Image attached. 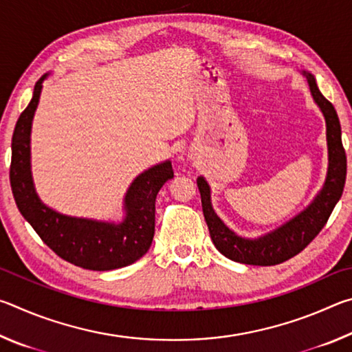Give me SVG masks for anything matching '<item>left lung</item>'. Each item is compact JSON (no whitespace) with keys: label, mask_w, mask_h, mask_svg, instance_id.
Returning a JSON list of instances; mask_svg holds the SVG:
<instances>
[{"label":"left lung","mask_w":352,"mask_h":352,"mask_svg":"<svg viewBox=\"0 0 352 352\" xmlns=\"http://www.w3.org/2000/svg\"><path fill=\"white\" fill-rule=\"evenodd\" d=\"M305 74L315 102L323 111L326 119L327 152H329V168H327L324 186L311 206L270 234L253 241L243 239L226 228V225L217 217L211 206L210 186L204 177L197 178L201 208H204V216L212 243L220 253L231 261L248 265H276L294 258L323 230L332 210L343 194L344 180H346V153L342 144L340 121H338L333 105L320 93L314 76L309 73Z\"/></svg>","instance_id":"1"}]
</instances>
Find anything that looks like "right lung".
<instances>
[{"label":"right lung","mask_w":352,"mask_h":352,"mask_svg":"<svg viewBox=\"0 0 352 352\" xmlns=\"http://www.w3.org/2000/svg\"><path fill=\"white\" fill-rule=\"evenodd\" d=\"M46 76L35 83L31 102L20 115L12 135L9 177L15 204L40 239L71 264L98 272L133 264L151 248L155 233V199L163 184L174 178L172 164L166 162L153 166L135 178L124 199L126 219L119 225L68 217L50 210L35 194L29 163L32 118Z\"/></svg>","instance_id":"add662e5"}]
</instances>
